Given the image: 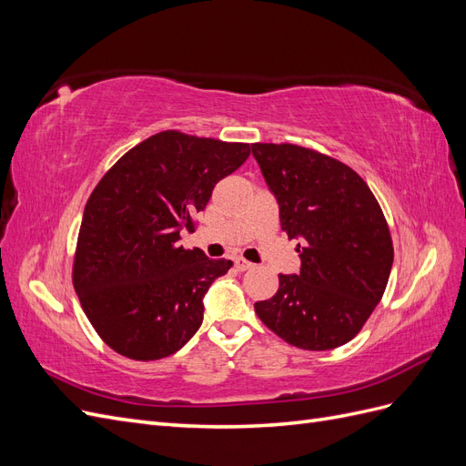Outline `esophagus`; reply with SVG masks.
Listing matches in <instances>:
<instances>
[{"label":"esophagus","instance_id":"esophagus-1","mask_svg":"<svg viewBox=\"0 0 466 466\" xmlns=\"http://www.w3.org/2000/svg\"><path fill=\"white\" fill-rule=\"evenodd\" d=\"M235 268L238 272H245V270H250L252 268V264L248 262V260H245V258H241V257H237L235 258Z\"/></svg>","mask_w":466,"mask_h":466}]
</instances>
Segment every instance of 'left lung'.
<instances>
[{
  "label": "left lung",
  "mask_w": 466,
  "mask_h": 466,
  "mask_svg": "<svg viewBox=\"0 0 466 466\" xmlns=\"http://www.w3.org/2000/svg\"><path fill=\"white\" fill-rule=\"evenodd\" d=\"M281 229L298 238L299 274H279L258 319L291 346L332 350L350 342L387 288L392 241L363 178L344 163L291 144H252Z\"/></svg>",
  "instance_id": "8db88e82"
}]
</instances>
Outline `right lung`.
<instances>
[{
  "instance_id": "add662e5",
  "label": "right lung",
  "mask_w": 466,
  "mask_h": 466,
  "mask_svg": "<svg viewBox=\"0 0 466 466\" xmlns=\"http://www.w3.org/2000/svg\"><path fill=\"white\" fill-rule=\"evenodd\" d=\"M250 155L225 144L161 132L101 178L77 238L74 288L98 336L118 354L151 361L175 354L200 329L204 295L231 260L178 245L211 190Z\"/></svg>"
}]
</instances>
